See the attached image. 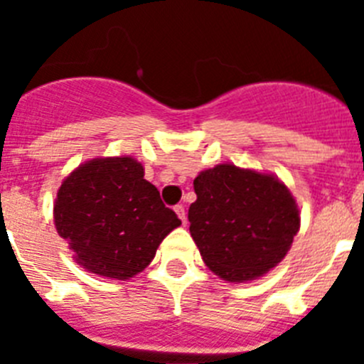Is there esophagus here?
<instances>
[{"instance_id": "34e87169", "label": "esophagus", "mask_w": 364, "mask_h": 364, "mask_svg": "<svg viewBox=\"0 0 364 364\" xmlns=\"http://www.w3.org/2000/svg\"><path fill=\"white\" fill-rule=\"evenodd\" d=\"M175 213L178 215V218L180 220H182V224H186V210H184V205L182 204H178V205H175Z\"/></svg>"}]
</instances>
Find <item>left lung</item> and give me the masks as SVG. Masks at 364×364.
<instances>
[{
    "mask_svg": "<svg viewBox=\"0 0 364 364\" xmlns=\"http://www.w3.org/2000/svg\"><path fill=\"white\" fill-rule=\"evenodd\" d=\"M189 231L205 266L228 282L262 277L290 252L301 228L299 208L284 182L235 164L198 173Z\"/></svg>",
    "mask_w": 364,
    "mask_h": 364,
    "instance_id": "obj_1",
    "label": "left lung"
}]
</instances>
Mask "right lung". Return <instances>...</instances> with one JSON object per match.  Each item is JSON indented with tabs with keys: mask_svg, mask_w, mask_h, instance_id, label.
<instances>
[{
	"mask_svg": "<svg viewBox=\"0 0 364 364\" xmlns=\"http://www.w3.org/2000/svg\"><path fill=\"white\" fill-rule=\"evenodd\" d=\"M58 235L87 272L127 281L149 266L182 222L133 156L92 159L65 176L54 200Z\"/></svg>",
	"mask_w": 364,
	"mask_h": 364,
	"instance_id": "1",
	"label": "right lung"
}]
</instances>
